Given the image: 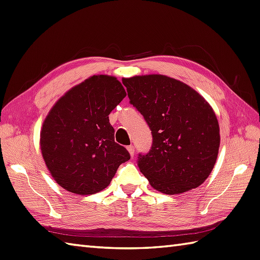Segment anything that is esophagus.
<instances>
[{
	"label": "esophagus",
	"mask_w": 260,
	"mask_h": 260,
	"mask_svg": "<svg viewBox=\"0 0 260 260\" xmlns=\"http://www.w3.org/2000/svg\"><path fill=\"white\" fill-rule=\"evenodd\" d=\"M126 149H128V151H129V153H130V156L134 157V155H135V146L130 145V146H128V148H126Z\"/></svg>",
	"instance_id": "1"
}]
</instances>
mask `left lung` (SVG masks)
I'll list each match as a JSON object with an SVG mask.
<instances>
[{
	"label": "left lung",
	"instance_id": "1",
	"mask_svg": "<svg viewBox=\"0 0 260 260\" xmlns=\"http://www.w3.org/2000/svg\"><path fill=\"white\" fill-rule=\"evenodd\" d=\"M122 83L152 135L151 149L138 159L140 172L168 195L199 187L213 169L220 147L211 105L192 87L165 75L134 76Z\"/></svg>",
	"mask_w": 260,
	"mask_h": 260
}]
</instances>
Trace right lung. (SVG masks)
Listing matches in <instances>:
<instances>
[{
    "label": "right lung",
    "instance_id": "add662e5",
    "mask_svg": "<svg viewBox=\"0 0 260 260\" xmlns=\"http://www.w3.org/2000/svg\"><path fill=\"white\" fill-rule=\"evenodd\" d=\"M118 79L94 75L71 88L49 111L40 149L51 176L74 194L100 192L130 153L114 141L109 114L125 98Z\"/></svg>",
    "mask_w": 260,
    "mask_h": 260
}]
</instances>
